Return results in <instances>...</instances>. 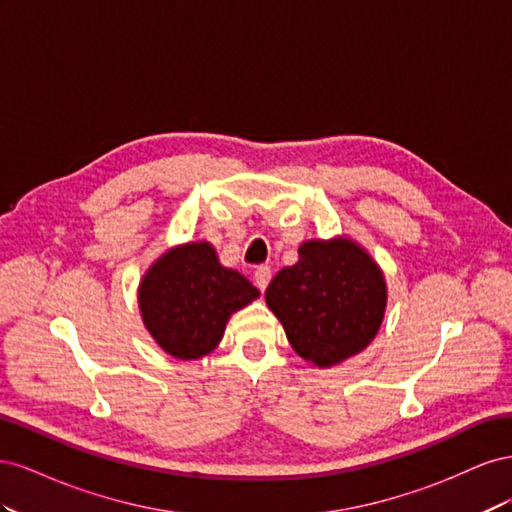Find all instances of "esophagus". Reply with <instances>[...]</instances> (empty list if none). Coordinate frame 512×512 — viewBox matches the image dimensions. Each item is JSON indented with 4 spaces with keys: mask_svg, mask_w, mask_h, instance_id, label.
Returning <instances> with one entry per match:
<instances>
[{
    "mask_svg": "<svg viewBox=\"0 0 512 512\" xmlns=\"http://www.w3.org/2000/svg\"><path fill=\"white\" fill-rule=\"evenodd\" d=\"M269 282H271V269H269V267H258V269L254 271V284H256L260 290H265V288L269 286Z\"/></svg>",
    "mask_w": 512,
    "mask_h": 512,
    "instance_id": "1",
    "label": "esophagus"
}]
</instances>
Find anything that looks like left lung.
Instances as JSON below:
<instances>
[{"mask_svg":"<svg viewBox=\"0 0 512 512\" xmlns=\"http://www.w3.org/2000/svg\"><path fill=\"white\" fill-rule=\"evenodd\" d=\"M265 299L292 350L318 367H331L376 337L386 309V282L359 243L346 237L312 239L299 247L297 265L273 277Z\"/></svg>","mask_w":512,"mask_h":512,"instance_id":"8db88e82","label":"left lung"}]
</instances>
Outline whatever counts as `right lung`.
<instances>
[{
	"instance_id": "add662e5",
	"label": "right lung",
	"mask_w": 512,
	"mask_h": 512,
	"mask_svg": "<svg viewBox=\"0 0 512 512\" xmlns=\"http://www.w3.org/2000/svg\"><path fill=\"white\" fill-rule=\"evenodd\" d=\"M260 297L245 275L220 265L207 241L162 254L138 286V307L156 344L194 361L222 342L228 318Z\"/></svg>"
}]
</instances>
